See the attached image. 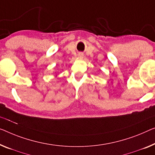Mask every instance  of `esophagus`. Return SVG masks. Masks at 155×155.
Segmentation results:
<instances>
[{"mask_svg": "<svg viewBox=\"0 0 155 155\" xmlns=\"http://www.w3.org/2000/svg\"><path fill=\"white\" fill-rule=\"evenodd\" d=\"M79 56H80V57H82V56H83V55H82L81 54H79Z\"/></svg>", "mask_w": 155, "mask_h": 155, "instance_id": "1", "label": "esophagus"}]
</instances>
